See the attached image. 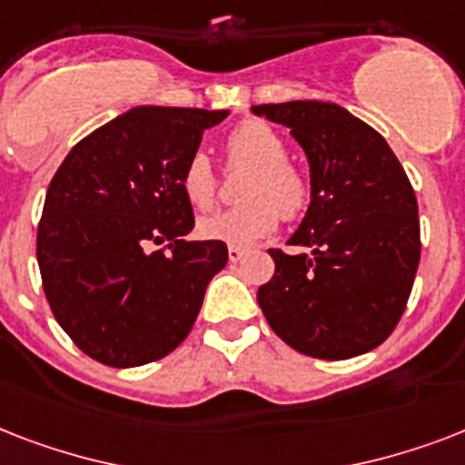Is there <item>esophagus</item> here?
Masks as SVG:
<instances>
[{"instance_id":"esophagus-1","label":"esophagus","mask_w":465,"mask_h":465,"mask_svg":"<svg viewBox=\"0 0 465 465\" xmlns=\"http://www.w3.org/2000/svg\"><path fill=\"white\" fill-rule=\"evenodd\" d=\"M246 255V251L239 246H229V262H239Z\"/></svg>"}]
</instances>
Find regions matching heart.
<instances>
[{
	"instance_id": "obj_1",
	"label": "heart",
	"mask_w": 465,
	"mask_h": 465,
	"mask_svg": "<svg viewBox=\"0 0 465 465\" xmlns=\"http://www.w3.org/2000/svg\"><path fill=\"white\" fill-rule=\"evenodd\" d=\"M229 156L251 166L241 185L246 203L229 210L212 212L197 222L203 239L229 246H253L277 229L280 212L284 219H297L309 207V183L297 168L287 163V144L262 120H246L229 134ZM181 188L190 204L200 210L214 203L217 181L210 156L197 149L181 171Z\"/></svg>"
}]
</instances>
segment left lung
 Here are the masks:
<instances>
[{
    "instance_id": "obj_1",
    "label": "left lung",
    "mask_w": 465,
    "mask_h": 465,
    "mask_svg": "<svg viewBox=\"0 0 465 465\" xmlns=\"http://www.w3.org/2000/svg\"><path fill=\"white\" fill-rule=\"evenodd\" d=\"M290 130L309 161L311 200L287 255L258 290L270 328L302 354L350 360L381 345L411 297L420 262L418 200L381 134L342 105H253Z\"/></svg>"
}]
</instances>
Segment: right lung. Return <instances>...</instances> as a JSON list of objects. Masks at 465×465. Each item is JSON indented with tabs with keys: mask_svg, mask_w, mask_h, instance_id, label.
Listing matches in <instances>:
<instances>
[{
	"mask_svg": "<svg viewBox=\"0 0 465 465\" xmlns=\"http://www.w3.org/2000/svg\"><path fill=\"white\" fill-rule=\"evenodd\" d=\"M226 115L140 105L84 137L53 175L38 226L43 290L96 361L127 369L166 357L229 261L222 241H185L195 217L181 188L204 130Z\"/></svg>",
	"mask_w": 465,
	"mask_h": 465,
	"instance_id": "right-lung-1",
	"label": "right lung"
}]
</instances>
